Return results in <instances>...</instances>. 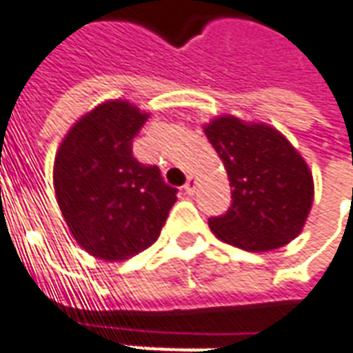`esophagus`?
Listing matches in <instances>:
<instances>
[{"instance_id": "34e87169", "label": "esophagus", "mask_w": 353, "mask_h": 353, "mask_svg": "<svg viewBox=\"0 0 353 353\" xmlns=\"http://www.w3.org/2000/svg\"><path fill=\"white\" fill-rule=\"evenodd\" d=\"M195 189H197V177L189 176L188 183H185V193H188V195H193V193H195Z\"/></svg>"}]
</instances>
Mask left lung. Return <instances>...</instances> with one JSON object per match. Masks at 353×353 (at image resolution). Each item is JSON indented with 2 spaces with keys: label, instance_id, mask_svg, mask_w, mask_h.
<instances>
[{
  "label": "left lung",
  "instance_id": "left-lung-1",
  "mask_svg": "<svg viewBox=\"0 0 353 353\" xmlns=\"http://www.w3.org/2000/svg\"><path fill=\"white\" fill-rule=\"evenodd\" d=\"M205 134L223 160L232 205L209 219L219 240L246 252H272L301 234L314 199L312 172L297 148L265 123L219 115Z\"/></svg>",
  "mask_w": 353,
  "mask_h": 353
}]
</instances>
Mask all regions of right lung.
Segmentation results:
<instances>
[{
  "instance_id": "1",
  "label": "right lung",
  "mask_w": 353,
  "mask_h": 353,
  "mask_svg": "<svg viewBox=\"0 0 353 353\" xmlns=\"http://www.w3.org/2000/svg\"><path fill=\"white\" fill-rule=\"evenodd\" d=\"M150 113L127 99L103 101L70 127L54 158V193L74 240L90 256L123 261L152 246L176 189L132 156Z\"/></svg>"
}]
</instances>
